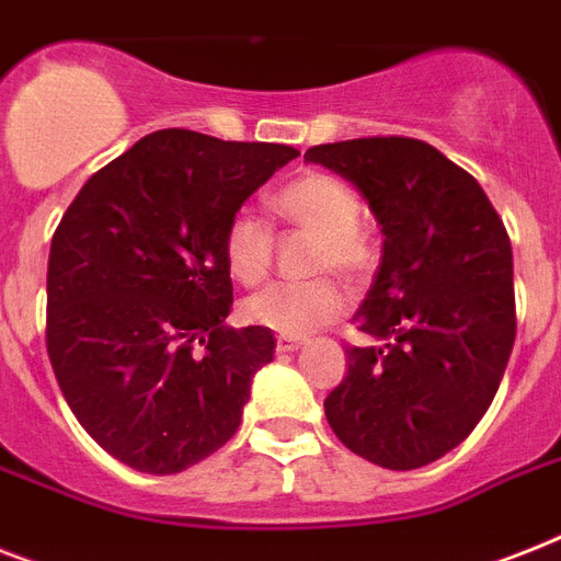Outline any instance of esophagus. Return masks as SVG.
I'll list each match as a JSON object with an SVG mask.
<instances>
[{"label": "esophagus", "mask_w": 561, "mask_h": 561, "mask_svg": "<svg viewBox=\"0 0 561 561\" xmlns=\"http://www.w3.org/2000/svg\"><path fill=\"white\" fill-rule=\"evenodd\" d=\"M302 340H296V336H279V340H276V352L279 354H294V352H299V348H302Z\"/></svg>", "instance_id": "1"}]
</instances>
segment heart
I'll return each mask as SVG.
<instances>
[{
	"label": "heart",
	"instance_id": "obj_1",
	"mask_svg": "<svg viewBox=\"0 0 561 561\" xmlns=\"http://www.w3.org/2000/svg\"><path fill=\"white\" fill-rule=\"evenodd\" d=\"M271 209L296 227L317 236L311 271H336L359 285L377 265V250L359 227V198L352 186L325 172H308L271 195ZM227 271L241 285H256L267 276L273 259L271 227L248 209L227 221ZM345 308V294L331 276L308 282H276L244 302V320L282 336H308L334 322Z\"/></svg>",
	"mask_w": 561,
	"mask_h": 561
}]
</instances>
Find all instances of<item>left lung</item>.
<instances>
[{
    "label": "left lung",
    "instance_id": "8db88e82",
    "mask_svg": "<svg viewBox=\"0 0 561 561\" xmlns=\"http://www.w3.org/2000/svg\"><path fill=\"white\" fill-rule=\"evenodd\" d=\"M368 202L383 256L354 322L348 375L325 398L359 458L417 470L461 444L493 403L516 343L513 250L481 184L414 138H357L305 152Z\"/></svg>",
    "mask_w": 561,
    "mask_h": 561
}]
</instances>
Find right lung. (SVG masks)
<instances>
[{
	"mask_svg": "<svg viewBox=\"0 0 561 561\" xmlns=\"http://www.w3.org/2000/svg\"><path fill=\"white\" fill-rule=\"evenodd\" d=\"M296 154L152 131L94 172L59 221L48 357L80 426L131 470L181 472L239 430L276 340L262 325H225L233 282L221 241L241 204Z\"/></svg>",
	"mask_w": 561,
	"mask_h": 561,
	"instance_id": "obj_1",
	"label": "right lung"
}]
</instances>
